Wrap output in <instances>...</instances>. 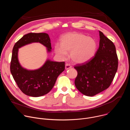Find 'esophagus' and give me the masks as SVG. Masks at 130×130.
<instances>
[{
  "mask_svg": "<svg viewBox=\"0 0 130 130\" xmlns=\"http://www.w3.org/2000/svg\"><path fill=\"white\" fill-rule=\"evenodd\" d=\"M71 67H72V66H71V65L70 64H68V63L66 64V65H65V69L66 70H67V69H68L69 68H71Z\"/></svg>",
  "mask_w": 130,
  "mask_h": 130,
  "instance_id": "1",
  "label": "esophagus"
}]
</instances>
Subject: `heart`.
Instances as JSON below:
<instances>
[{
    "label": "heart",
    "mask_w": 130,
    "mask_h": 130,
    "mask_svg": "<svg viewBox=\"0 0 130 130\" xmlns=\"http://www.w3.org/2000/svg\"><path fill=\"white\" fill-rule=\"evenodd\" d=\"M97 49L95 40L85 35L77 32L64 34L61 38V44L56 43L54 50L62 59L67 58V52L70 51L71 60L77 63H83L94 57Z\"/></svg>",
    "instance_id": "b5f03b06"
}]
</instances>
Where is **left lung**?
Here are the masks:
<instances>
[{
    "mask_svg": "<svg viewBox=\"0 0 130 130\" xmlns=\"http://www.w3.org/2000/svg\"><path fill=\"white\" fill-rule=\"evenodd\" d=\"M99 36V47L95 56L74 67L78 72L75 86L82 94L87 96H94L108 88L118 68L115 45L100 31Z\"/></svg>",
    "mask_w": 130,
    "mask_h": 130,
    "instance_id": "8db88e82",
    "label": "left lung"
}]
</instances>
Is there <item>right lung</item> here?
I'll use <instances>...</instances> for the list:
<instances>
[{
  "instance_id": "right-lung-1",
  "label": "right lung",
  "mask_w": 130,
  "mask_h": 130,
  "mask_svg": "<svg viewBox=\"0 0 130 130\" xmlns=\"http://www.w3.org/2000/svg\"><path fill=\"white\" fill-rule=\"evenodd\" d=\"M39 42L51 51L50 39L45 33H29L24 35L14 45L10 64V71L18 87L27 96L38 97L44 96L52 89L58 77L65 69V62L47 60L40 68L28 70L23 68L18 60V48L27 44Z\"/></svg>"
}]
</instances>
